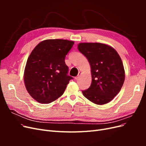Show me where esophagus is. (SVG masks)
<instances>
[{
	"label": "esophagus",
	"mask_w": 146,
	"mask_h": 146,
	"mask_svg": "<svg viewBox=\"0 0 146 146\" xmlns=\"http://www.w3.org/2000/svg\"><path fill=\"white\" fill-rule=\"evenodd\" d=\"M80 75H81V73L79 72L78 73V75H77V76H76V77H75V79H76V80H77V79H78V78L80 77Z\"/></svg>",
	"instance_id": "34e87169"
}]
</instances>
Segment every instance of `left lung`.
Masks as SVG:
<instances>
[{"label": "left lung", "instance_id": "obj_1", "mask_svg": "<svg viewBox=\"0 0 146 146\" xmlns=\"http://www.w3.org/2000/svg\"><path fill=\"white\" fill-rule=\"evenodd\" d=\"M78 49L86 57L91 69V85L82 91L83 96L97 105L110 102L120 91L125 80L120 56L114 48L102 43H79Z\"/></svg>", "mask_w": 146, "mask_h": 146}]
</instances>
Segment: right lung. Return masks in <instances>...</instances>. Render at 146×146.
<instances>
[{"instance_id": "obj_1", "label": "right lung", "mask_w": 146, "mask_h": 146, "mask_svg": "<svg viewBox=\"0 0 146 146\" xmlns=\"http://www.w3.org/2000/svg\"><path fill=\"white\" fill-rule=\"evenodd\" d=\"M74 42L46 39L31 52L24 70V80L29 94L41 104H48L62 96L69 80L66 55Z\"/></svg>"}]
</instances>
